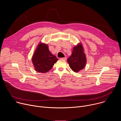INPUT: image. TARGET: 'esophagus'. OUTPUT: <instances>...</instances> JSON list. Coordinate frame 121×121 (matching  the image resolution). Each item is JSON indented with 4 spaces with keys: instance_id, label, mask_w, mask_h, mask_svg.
Segmentation results:
<instances>
[{
    "instance_id": "esophagus-1",
    "label": "esophagus",
    "mask_w": 121,
    "mask_h": 121,
    "mask_svg": "<svg viewBox=\"0 0 121 121\" xmlns=\"http://www.w3.org/2000/svg\"><path fill=\"white\" fill-rule=\"evenodd\" d=\"M61 59H63V60H66V57H62V58H60Z\"/></svg>"
}]
</instances>
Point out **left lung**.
<instances>
[{
	"label": "left lung",
	"mask_w": 121,
	"mask_h": 121,
	"mask_svg": "<svg viewBox=\"0 0 121 121\" xmlns=\"http://www.w3.org/2000/svg\"><path fill=\"white\" fill-rule=\"evenodd\" d=\"M67 62L71 69L75 72H79L85 67L87 59L81 43H78L73 47L72 53L67 59Z\"/></svg>",
	"instance_id": "8db88e82"
}]
</instances>
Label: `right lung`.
<instances>
[{"mask_svg":"<svg viewBox=\"0 0 121 121\" xmlns=\"http://www.w3.org/2000/svg\"><path fill=\"white\" fill-rule=\"evenodd\" d=\"M57 60L56 57L50 52L48 45L42 43L37 45L32 57L34 69L42 73L50 70Z\"/></svg>","mask_w":121,"mask_h":121,"instance_id":"right-lung-1","label":"right lung"}]
</instances>
